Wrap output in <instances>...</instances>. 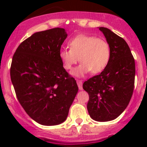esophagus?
I'll return each instance as SVG.
<instances>
[{
	"label": "esophagus",
	"mask_w": 147,
	"mask_h": 147,
	"mask_svg": "<svg viewBox=\"0 0 147 147\" xmlns=\"http://www.w3.org/2000/svg\"><path fill=\"white\" fill-rule=\"evenodd\" d=\"M77 84H78V88H79V90H82L83 89L82 81V80H77Z\"/></svg>",
	"instance_id": "obj_1"
}]
</instances>
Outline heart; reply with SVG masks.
I'll return each mask as SVG.
<instances>
[{"label":"heart","instance_id":"heart-1","mask_svg":"<svg viewBox=\"0 0 147 147\" xmlns=\"http://www.w3.org/2000/svg\"><path fill=\"white\" fill-rule=\"evenodd\" d=\"M69 49H61L59 53L62 66L71 71L78 61V65L73 75L82 77L91 71L92 74L100 73L106 69L111 59V47L102 38L94 36L78 35L69 42Z\"/></svg>","mask_w":147,"mask_h":147}]
</instances>
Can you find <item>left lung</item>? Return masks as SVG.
Segmentation results:
<instances>
[{
    "label": "left lung",
    "mask_w": 147,
    "mask_h": 147,
    "mask_svg": "<svg viewBox=\"0 0 147 147\" xmlns=\"http://www.w3.org/2000/svg\"><path fill=\"white\" fill-rule=\"evenodd\" d=\"M99 30L111 47V59L100 74L83 83V88L89 95L90 117L105 122L120 116L130 102L134 88L135 61L123 38L105 27Z\"/></svg>",
    "instance_id": "1"
}]
</instances>
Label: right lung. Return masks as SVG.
I'll use <instances>...</instances> for the list:
<instances>
[{"label":"right lung","instance_id":"add662e5","mask_svg":"<svg viewBox=\"0 0 147 147\" xmlns=\"http://www.w3.org/2000/svg\"><path fill=\"white\" fill-rule=\"evenodd\" d=\"M66 37L63 28L37 32L22 42L13 56L10 78L17 99L42 125L64 122L78 93L76 81L59 57Z\"/></svg>","mask_w":147,"mask_h":147}]
</instances>
